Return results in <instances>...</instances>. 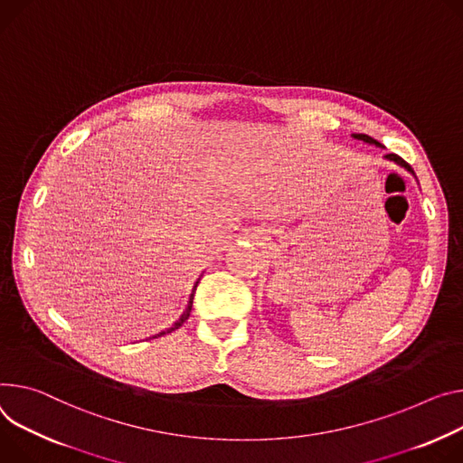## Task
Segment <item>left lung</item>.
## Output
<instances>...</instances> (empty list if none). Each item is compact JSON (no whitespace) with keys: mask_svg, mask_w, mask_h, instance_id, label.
Returning <instances> with one entry per match:
<instances>
[{"mask_svg":"<svg viewBox=\"0 0 463 463\" xmlns=\"http://www.w3.org/2000/svg\"><path fill=\"white\" fill-rule=\"evenodd\" d=\"M353 138H356V140H362V142H365V144H369V146H376V147H384L381 142H376L374 138H371V137H367V135H353ZM384 158L386 160H390V162H393V164H397V165H401L402 170H406L408 174H411L413 177H415V174H413V170H411V165L410 164H406L401 156H397L395 153H388V155H384Z\"/></svg>","mask_w":463,"mask_h":463,"instance_id":"obj_1","label":"left lung"}]
</instances>
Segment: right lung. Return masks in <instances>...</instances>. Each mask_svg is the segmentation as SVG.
I'll return each mask as SVG.
<instances>
[{
    "instance_id": "add662e5",
    "label": "right lung",
    "mask_w": 463,
    "mask_h": 463,
    "mask_svg": "<svg viewBox=\"0 0 463 463\" xmlns=\"http://www.w3.org/2000/svg\"><path fill=\"white\" fill-rule=\"evenodd\" d=\"M199 282V280H197ZM197 282L194 284V289H192V293H190V299H188V305H186V308H184V312L181 314V317L170 326V328H165V330H162V332H158V334H155L153 338H158V335H164V334H167V332H174L175 328H179V326H183V323L190 317V312H192V303H194V293H195V288H197Z\"/></svg>"
}]
</instances>
